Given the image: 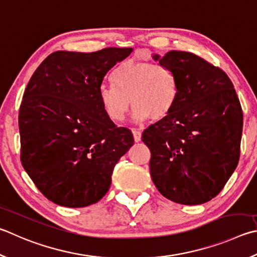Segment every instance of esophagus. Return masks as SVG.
Returning <instances> with one entry per match:
<instances>
[{"label":"esophagus","mask_w":257,"mask_h":257,"mask_svg":"<svg viewBox=\"0 0 257 257\" xmlns=\"http://www.w3.org/2000/svg\"><path fill=\"white\" fill-rule=\"evenodd\" d=\"M133 135H134V139H135V142H136V143L141 142V139H142V133L139 132V130L134 129V130H133Z\"/></svg>","instance_id":"esophagus-1"}]
</instances>
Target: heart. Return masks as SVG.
Wrapping results in <instances>:
<instances>
[{"mask_svg": "<svg viewBox=\"0 0 257 257\" xmlns=\"http://www.w3.org/2000/svg\"><path fill=\"white\" fill-rule=\"evenodd\" d=\"M113 83L115 87L103 85L99 90L102 110L113 122L123 120L132 103L135 120L165 118L179 93L173 71L149 60H125L115 69Z\"/></svg>", "mask_w": 257, "mask_h": 257, "instance_id": "1", "label": "heart"}]
</instances>
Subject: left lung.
<instances>
[{
  "mask_svg": "<svg viewBox=\"0 0 257 257\" xmlns=\"http://www.w3.org/2000/svg\"><path fill=\"white\" fill-rule=\"evenodd\" d=\"M153 58L175 74L171 112L143 133L154 184L166 199L202 204L223 189L239 161L242 111L227 74L188 51Z\"/></svg>",
  "mask_w": 257,
  "mask_h": 257,
  "instance_id": "8db88e82",
  "label": "left lung"
}]
</instances>
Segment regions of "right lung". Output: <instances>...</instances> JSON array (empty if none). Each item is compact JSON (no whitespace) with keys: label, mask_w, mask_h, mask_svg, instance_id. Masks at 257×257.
Wrapping results in <instances>:
<instances>
[{"label":"right lung","mask_w":257,"mask_h":257,"mask_svg":"<svg viewBox=\"0 0 257 257\" xmlns=\"http://www.w3.org/2000/svg\"><path fill=\"white\" fill-rule=\"evenodd\" d=\"M133 48L55 51L36 69L19 111L21 163L46 198L68 208L96 203L134 145L102 110L99 90Z\"/></svg>","instance_id":"1"}]
</instances>
